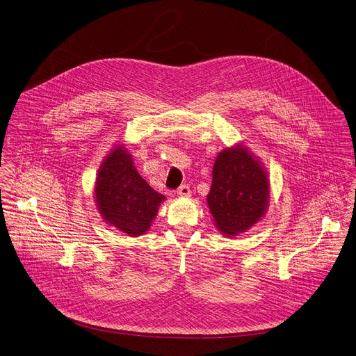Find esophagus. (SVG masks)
<instances>
[{"label":"esophagus","mask_w":356,"mask_h":356,"mask_svg":"<svg viewBox=\"0 0 356 356\" xmlns=\"http://www.w3.org/2000/svg\"><path fill=\"white\" fill-rule=\"evenodd\" d=\"M178 195L181 197H191L192 196V191L188 185H182L179 189H178Z\"/></svg>","instance_id":"esophagus-1"}]
</instances>
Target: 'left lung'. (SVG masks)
Listing matches in <instances>:
<instances>
[{
	"label": "left lung",
	"instance_id": "8db88e82",
	"mask_svg": "<svg viewBox=\"0 0 356 356\" xmlns=\"http://www.w3.org/2000/svg\"><path fill=\"white\" fill-rule=\"evenodd\" d=\"M270 179L263 163L242 143L221 150L207 195L213 222L227 238L246 232L266 214Z\"/></svg>",
	"mask_w": 356,
	"mask_h": 356
}]
</instances>
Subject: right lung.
Wrapping results in <instances>:
<instances>
[{
    "mask_svg": "<svg viewBox=\"0 0 356 356\" xmlns=\"http://www.w3.org/2000/svg\"><path fill=\"white\" fill-rule=\"evenodd\" d=\"M164 195L140 177L124 143L104 157L95 182V202L104 222L128 236L146 234L157 216Z\"/></svg>",
    "mask_w": 356,
    "mask_h": 356,
    "instance_id": "add662e5",
    "label": "right lung"
}]
</instances>
